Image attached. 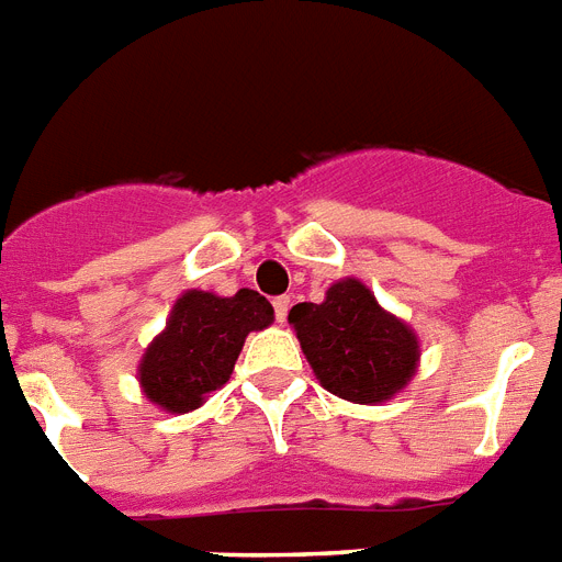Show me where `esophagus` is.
<instances>
[{
  "mask_svg": "<svg viewBox=\"0 0 562 562\" xmlns=\"http://www.w3.org/2000/svg\"><path fill=\"white\" fill-rule=\"evenodd\" d=\"M289 308H291L289 294H282L273 300V314H277V323H285V319H289Z\"/></svg>",
  "mask_w": 562,
  "mask_h": 562,
  "instance_id": "34e87169",
  "label": "esophagus"
}]
</instances>
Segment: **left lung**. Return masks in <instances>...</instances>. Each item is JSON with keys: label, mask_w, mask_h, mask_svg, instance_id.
Wrapping results in <instances>:
<instances>
[{"label": "left lung", "mask_w": 562, "mask_h": 562, "mask_svg": "<svg viewBox=\"0 0 562 562\" xmlns=\"http://www.w3.org/2000/svg\"><path fill=\"white\" fill-rule=\"evenodd\" d=\"M289 323L314 376L334 397L385 403L417 374V331L376 303L374 291L357 277L334 282L323 303H296Z\"/></svg>", "instance_id": "left-lung-1"}]
</instances>
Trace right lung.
<instances>
[{
    "instance_id": "add662e5",
    "label": "right lung",
    "mask_w": 562,
    "mask_h": 562,
    "mask_svg": "<svg viewBox=\"0 0 562 562\" xmlns=\"http://www.w3.org/2000/svg\"><path fill=\"white\" fill-rule=\"evenodd\" d=\"M271 323V303L251 289H239L234 296L182 291L136 366L145 400L168 414L200 408L231 380L245 337Z\"/></svg>"
}]
</instances>
